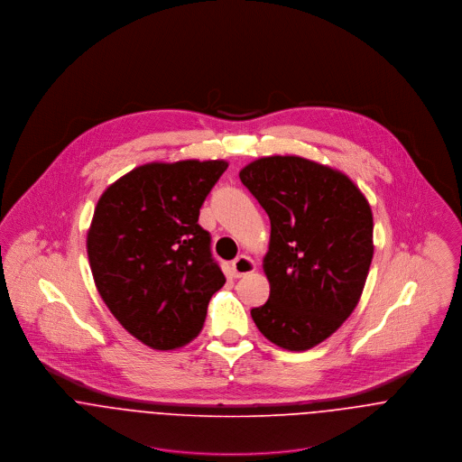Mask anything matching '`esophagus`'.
<instances>
[{
	"instance_id": "34e87169",
	"label": "esophagus",
	"mask_w": 462,
	"mask_h": 462,
	"mask_svg": "<svg viewBox=\"0 0 462 462\" xmlns=\"http://www.w3.org/2000/svg\"><path fill=\"white\" fill-rule=\"evenodd\" d=\"M256 270V263L253 262V258L249 256H240L236 258L233 263H231V273L233 277H244V275H249Z\"/></svg>"
}]
</instances>
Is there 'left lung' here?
Listing matches in <instances>:
<instances>
[{
	"mask_svg": "<svg viewBox=\"0 0 462 462\" xmlns=\"http://www.w3.org/2000/svg\"><path fill=\"white\" fill-rule=\"evenodd\" d=\"M240 180L270 218V297L253 320L273 345L310 350L361 299L374 258L370 202L345 172L293 154L258 158Z\"/></svg>",
	"mask_w": 462,
	"mask_h": 462,
	"instance_id": "left-lung-1",
	"label": "left lung"
}]
</instances>
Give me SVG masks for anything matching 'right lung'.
Returning <instances> with one entry per match:
<instances>
[{
	"mask_svg": "<svg viewBox=\"0 0 462 462\" xmlns=\"http://www.w3.org/2000/svg\"><path fill=\"white\" fill-rule=\"evenodd\" d=\"M226 160L151 162L97 200L87 231L96 288L119 324L154 350L185 346L204 326L226 277L199 209Z\"/></svg>",
	"mask_w": 462,
	"mask_h": 462,
	"instance_id": "1",
	"label": "right lung"
}]
</instances>
